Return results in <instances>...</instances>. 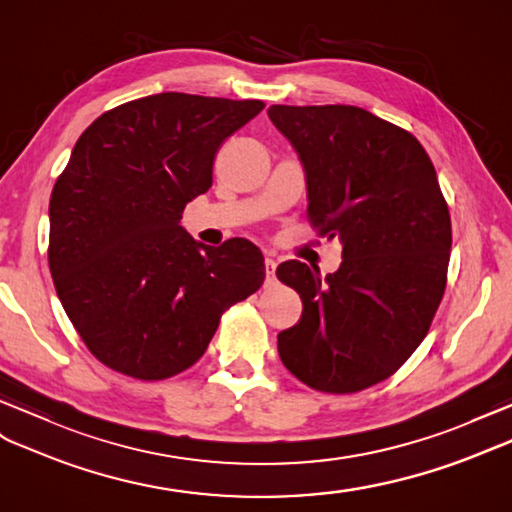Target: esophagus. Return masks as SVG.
Wrapping results in <instances>:
<instances>
[{
    "instance_id": "1",
    "label": "esophagus",
    "mask_w": 512,
    "mask_h": 512,
    "mask_svg": "<svg viewBox=\"0 0 512 512\" xmlns=\"http://www.w3.org/2000/svg\"><path fill=\"white\" fill-rule=\"evenodd\" d=\"M265 273H267V276H265V282L267 284H273V282H276V260H273V258H265Z\"/></svg>"
}]
</instances>
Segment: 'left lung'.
<instances>
[{"label":"left lung","instance_id":"8db88e82","mask_svg":"<svg viewBox=\"0 0 512 512\" xmlns=\"http://www.w3.org/2000/svg\"><path fill=\"white\" fill-rule=\"evenodd\" d=\"M267 115L302 160L310 221L343 245L326 278L299 260L278 267L304 304L278 334L280 358L317 391H363L430 330L447 282L450 210L426 149L369 110L276 104Z\"/></svg>","mask_w":512,"mask_h":512}]
</instances>
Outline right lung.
<instances>
[{
	"instance_id": "right-lung-1",
	"label": "right lung",
	"mask_w": 512,
	"mask_h": 512,
	"mask_svg": "<svg viewBox=\"0 0 512 512\" xmlns=\"http://www.w3.org/2000/svg\"><path fill=\"white\" fill-rule=\"evenodd\" d=\"M260 99L158 93L121 104L82 132L49 199V271L91 354L139 380L195 365L226 310L260 289L247 239L197 243L184 206L213 186L219 145Z\"/></svg>"
}]
</instances>
